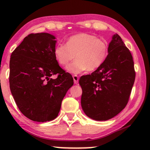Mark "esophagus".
Returning <instances> with one entry per match:
<instances>
[{
    "instance_id": "obj_1",
    "label": "esophagus",
    "mask_w": 150,
    "mask_h": 150,
    "mask_svg": "<svg viewBox=\"0 0 150 150\" xmlns=\"http://www.w3.org/2000/svg\"><path fill=\"white\" fill-rule=\"evenodd\" d=\"M73 79H74V83L75 84H77L78 83V82H79V76H76V75H74L73 76Z\"/></svg>"
}]
</instances>
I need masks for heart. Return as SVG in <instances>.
<instances>
[{
	"label": "heart",
	"instance_id": "1",
	"mask_svg": "<svg viewBox=\"0 0 150 150\" xmlns=\"http://www.w3.org/2000/svg\"><path fill=\"white\" fill-rule=\"evenodd\" d=\"M106 40L94 34L80 33L68 38L65 44H57L54 48L55 59L65 66L72 59L76 60L67 67V71L78 74L88 70L94 71L103 64L108 54Z\"/></svg>",
	"mask_w": 150,
	"mask_h": 150
}]
</instances>
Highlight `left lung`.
I'll return each mask as SVG.
<instances>
[{"instance_id":"1","label":"left lung","mask_w":150,"mask_h":150,"mask_svg":"<svg viewBox=\"0 0 150 150\" xmlns=\"http://www.w3.org/2000/svg\"><path fill=\"white\" fill-rule=\"evenodd\" d=\"M135 79L132 54L116 33L101 67L79 79L83 112L97 121H106L115 117L127 105Z\"/></svg>"}]
</instances>
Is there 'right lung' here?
Masks as SVG:
<instances>
[{
  "label": "right lung",
  "mask_w": 150,
  "mask_h": 150,
  "mask_svg": "<svg viewBox=\"0 0 150 150\" xmlns=\"http://www.w3.org/2000/svg\"><path fill=\"white\" fill-rule=\"evenodd\" d=\"M55 37L47 33H30L12 52L10 88L20 112L33 121L45 122L57 117L72 76L55 59ZM58 74L55 79L51 78Z\"/></svg>",
  "instance_id": "1"
}]
</instances>
